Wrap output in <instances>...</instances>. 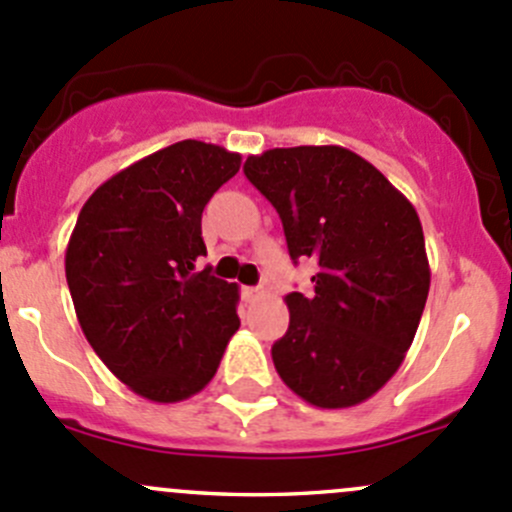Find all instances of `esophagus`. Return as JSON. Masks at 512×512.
I'll return each instance as SVG.
<instances>
[{
  "label": "esophagus",
  "mask_w": 512,
  "mask_h": 512,
  "mask_svg": "<svg viewBox=\"0 0 512 512\" xmlns=\"http://www.w3.org/2000/svg\"><path fill=\"white\" fill-rule=\"evenodd\" d=\"M242 297H245V302H260V299H265V287H245Z\"/></svg>",
  "instance_id": "obj_1"
}]
</instances>
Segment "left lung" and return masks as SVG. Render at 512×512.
<instances>
[{"label":"left lung","mask_w":512,"mask_h":512,"mask_svg":"<svg viewBox=\"0 0 512 512\" xmlns=\"http://www.w3.org/2000/svg\"><path fill=\"white\" fill-rule=\"evenodd\" d=\"M245 175L280 213L289 257H317L314 292H289L272 361L317 409L371 399L399 371L426 307L431 270L416 208L349 148H272Z\"/></svg>","instance_id":"1"}]
</instances>
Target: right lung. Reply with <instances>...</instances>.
I'll return each instance as SVG.
<instances>
[{
  "instance_id": "right-lung-1",
  "label": "right lung",
  "mask_w": 512,
  "mask_h": 512,
  "mask_svg": "<svg viewBox=\"0 0 512 512\" xmlns=\"http://www.w3.org/2000/svg\"><path fill=\"white\" fill-rule=\"evenodd\" d=\"M240 153L180 141L98 185L66 245L76 317L103 364L156 404L195 396L240 329V289L195 272L200 218Z\"/></svg>"
}]
</instances>
